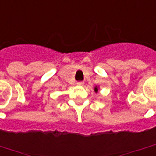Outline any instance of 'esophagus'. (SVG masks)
I'll return each instance as SVG.
<instances>
[{"mask_svg":"<svg viewBox=\"0 0 156 156\" xmlns=\"http://www.w3.org/2000/svg\"><path fill=\"white\" fill-rule=\"evenodd\" d=\"M83 84H84V83H83V81L77 82V85H78V86H83Z\"/></svg>","mask_w":156,"mask_h":156,"instance_id":"esophagus-1","label":"esophagus"}]
</instances>
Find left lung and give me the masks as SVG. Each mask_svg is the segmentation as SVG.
Listing matches in <instances>:
<instances>
[{"instance_id":"obj_1","label":"left lung","mask_w":156,"mask_h":156,"mask_svg":"<svg viewBox=\"0 0 156 156\" xmlns=\"http://www.w3.org/2000/svg\"><path fill=\"white\" fill-rule=\"evenodd\" d=\"M94 91L95 92H98V88H94Z\"/></svg>"}]
</instances>
